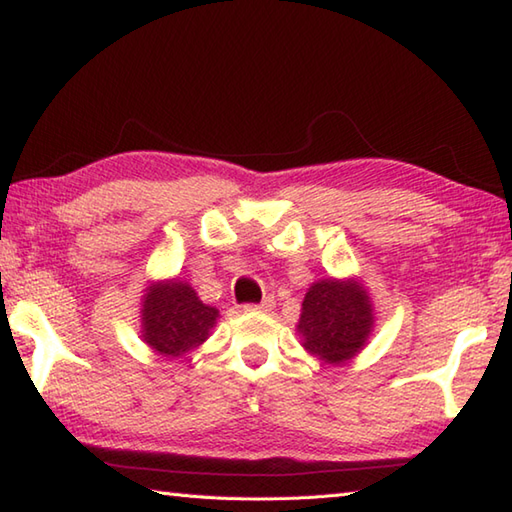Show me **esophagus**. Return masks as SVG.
I'll use <instances>...</instances> for the list:
<instances>
[{
    "label": "esophagus",
    "mask_w": 512,
    "mask_h": 512,
    "mask_svg": "<svg viewBox=\"0 0 512 512\" xmlns=\"http://www.w3.org/2000/svg\"><path fill=\"white\" fill-rule=\"evenodd\" d=\"M244 312H270L275 308V299L273 297H266L262 303H246L242 306Z\"/></svg>",
    "instance_id": "obj_1"
}]
</instances>
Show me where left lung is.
Segmentation results:
<instances>
[{
    "instance_id": "obj_1",
    "label": "left lung",
    "mask_w": 512,
    "mask_h": 512,
    "mask_svg": "<svg viewBox=\"0 0 512 512\" xmlns=\"http://www.w3.org/2000/svg\"><path fill=\"white\" fill-rule=\"evenodd\" d=\"M372 306L367 292L354 281H317L306 299L299 321L303 345L328 363L352 358L372 330Z\"/></svg>"
}]
</instances>
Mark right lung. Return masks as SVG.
<instances>
[{"mask_svg": "<svg viewBox=\"0 0 512 512\" xmlns=\"http://www.w3.org/2000/svg\"><path fill=\"white\" fill-rule=\"evenodd\" d=\"M217 310L204 303L182 281L151 286L143 308V339L165 356H180L200 345L213 323Z\"/></svg>", "mask_w": 512, "mask_h": 512, "instance_id": "1", "label": "right lung"}]
</instances>
